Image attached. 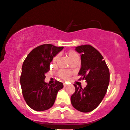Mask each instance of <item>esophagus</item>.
Listing matches in <instances>:
<instances>
[{
  "label": "esophagus",
  "mask_w": 130,
  "mask_h": 130,
  "mask_svg": "<svg viewBox=\"0 0 130 130\" xmlns=\"http://www.w3.org/2000/svg\"><path fill=\"white\" fill-rule=\"evenodd\" d=\"M63 86H64V87H67V84H66L65 83H64L63 84Z\"/></svg>",
  "instance_id": "esophagus-1"
}]
</instances>
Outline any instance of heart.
Wrapping results in <instances>:
<instances>
[{
	"instance_id": "1",
	"label": "heart",
	"mask_w": 130,
	"mask_h": 130,
	"mask_svg": "<svg viewBox=\"0 0 130 130\" xmlns=\"http://www.w3.org/2000/svg\"><path fill=\"white\" fill-rule=\"evenodd\" d=\"M68 56H69V58H70V61L73 60L75 58H78V55L77 53H76L74 51H69L68 52ZM58 58V55H56L55 57L53 58V63H55L56 61H57ZM71 75V72L69 71V70H61L59 71L58 72V75L60 76L61 78H64V79H67Z\"/></svg>"
}]
</instances>
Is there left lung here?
<instances>
[{
  "mask_svg": "<svg viewBox=\"0 0 130 130\" xmlns=\"http://www.w3.org/2000/svg\"><path fill=\"white\" fill-rule=\"evenodd\" d=\"M80 54L81 68L78 75L86 80L84 89L74 85L75 91L72 95L73 107L82 112L95 109L105 96L109 83V71L103 57L95 48L89 44L75 48Z\"/></svg>",
  "mask_w": 130,
  "mask_h": 130,
  "instance_id": "left-lung-1",
  "label": "left lung"
}]
</instances>
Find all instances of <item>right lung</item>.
I'll list each match as a JSON object with an SVG mask.
<instances>
[{
	"mask_svg": "<svg viewBox=\"0 0 130 130\" xmlns=\"http://www.w3.org/2000/svg\"><path fill=\"white\" fill-rule=\"evenodd\" d=\"M63 47L44 44L36 47L23 62L20 78L23 97L29 107L37 111L48 109L54 104L58 90L63 87L56 80L50 85L44 82L53 58Z\"/></svg>",
	"mask_w": 130,
	"mask_h": 130,
	"instance_id": "add662e5",
	"label": "right lung"
}]
</instances>
